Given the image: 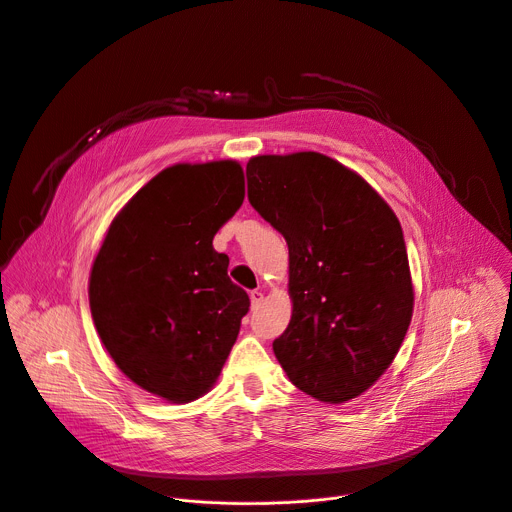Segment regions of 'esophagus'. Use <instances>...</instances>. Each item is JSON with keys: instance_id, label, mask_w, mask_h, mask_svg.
Here are the masks:
<instances>
[{"instance_id": "obj_1", "label": "esophagus", "mask_w": 512, "mask_h": 512, "mask_svg": "<svg viewBox=\"0 0 512 512\" xmlns=\"http://www.w3.org/2000/svg\"><path fill=\"white\" fill-rule=\"evenodd\" d=\"M262 299H264L262 291H258V289H256V291H252V293H250V301H252V307H254V309L262 303Z\"/></svg>"}]
</instances>
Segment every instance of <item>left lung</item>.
<instances>
[{
    "label": "left lung",
    "instance_id": "left-lung-1",
    "mask_svg": "<svg viewBox=\"0 0 512 512\" xmlns=\"http://www.w3.org/2000/svg\"><path fill=\"white\" fill-rule=\"evenodd\" d=\"M250 205L289 246L293 316L272 342L291 383L342 404L396 359L414 289L402 225L357 174L316 151L256 155Z\"/></svg>",
    "mask_w": 512,
    "mask_h": 512
}]
</instances>
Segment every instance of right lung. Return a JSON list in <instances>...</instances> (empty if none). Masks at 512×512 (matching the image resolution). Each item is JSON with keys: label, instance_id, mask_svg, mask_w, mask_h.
I'll return each mask as SVG.
<instances>
[{"label": "right lung", "instance_id": "1", "mask_svg": "<svg viewBox=\"0 0 512 512\" xmlns=\"http://www.w3.org/2000/svg\"><path fill=\"white\" fill-rule=\"evenodd\" d=\"M238 162L176 164L121 209L90 272V309L133 383L186 404L215 385L248 313L213 238L244 203Z\"/></svg>", "mask_w": 512, "mask_h": 512}]
</instances>
